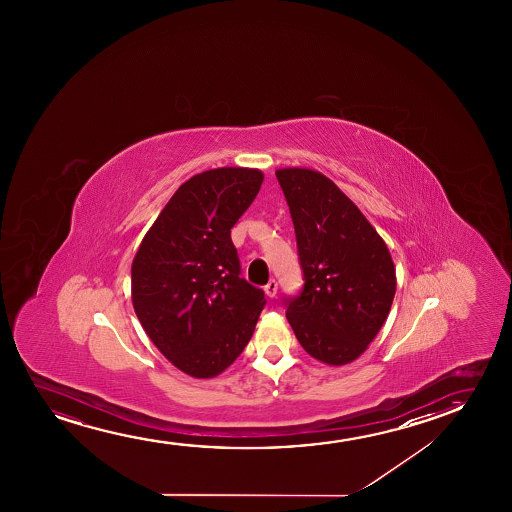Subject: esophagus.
<instances>
[{
    "label": "esophagus",
    "instance_id": "1",
    "mask_svg": "<svg viewBox=\"0 0 512 512\" xmlns=\"http://www.w3.org/2000/svg\"><path fill=\"white\" fill-rule=\"evenodd\" d=\"M264 290H266L267 297L273 299L274 295L278 294V283H276V280H269Z\"/></svg>",
    "mask_w": 512,
    "mask_h": 512
}]
</instances>
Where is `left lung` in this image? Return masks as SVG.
<instances>
[{
	"instance_id": "8db88e82",
	"label": "left lung",
	"mask_w": 512,
	"mask_h": 512,
	"mask_svg": "<svg viewBox=\"0 0 512 512\" xmlns=\"http://www.w3.org/2000/svg\"><path fill=\"white\" fill-rule=\"evenodd\" d=\"M294 222L304 273L301 294L285 299L287 320L311 357L327 365L357 360L392 308V255L350 197L308 168L276 171Z\"/></svg>"
}]
</instances>
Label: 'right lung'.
Masks as SVG:
<instances>
[{
    "label": "right lung",
    "mask_w": 512,
    "mask_h": 512,
    "mask_svg": "<svg viewBox=\"0 0 512 512\" xmlns=\"http://www.w3.org/2000/svg\"><path fill=\"white\" fill-rule=\"evenodd\" d=\"M260 169L217 168L182 183L131 266L134 313L176 369L215 378L252 339L264 292L239 278L231 229L259 194Z\"/></svg>",
    "instance_id": "1"
}]
</instances>
